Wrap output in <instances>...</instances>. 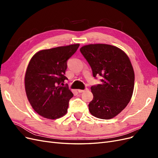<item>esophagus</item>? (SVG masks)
Masks as SVG:
<instances>
[{
	"mask_svg": "<svg viewBox=\"0 0 158 158\" xmlns=\"http://www.w3.org/2000/svg\"><path fill=\"white\" fill-rule=\"evenodd\" d=\"M88 88H85V89H78V92L79 93H82V92H86V91H88Z\"/></svg>",
	"mask_w": 158,
	"mask_h": 158,
	"instance_id": "esophagus-1",
	"label": "esophagus"
}]
</instances>
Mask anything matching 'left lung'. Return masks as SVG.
<instances>
[{
  "label": "left lung",
  "instance_id": "8db88e82",
  "mask_svg": "<svg viewBox=\"0 0 158 158\" xmlns=\"http://www.w3.org/2000/svg\"><path fill=\"white\" fill-rule=\"evenodd\" d=\"M81 53L92 70L94 77H102L101 84L91 87L94 98L89 111L94 117L110 119L125 109L132 98L135 73L125 52L107 44H90L81 47Z\"/></svg>",
  "mask_w": 158,
  "mask_h": 158
}]
</instances>
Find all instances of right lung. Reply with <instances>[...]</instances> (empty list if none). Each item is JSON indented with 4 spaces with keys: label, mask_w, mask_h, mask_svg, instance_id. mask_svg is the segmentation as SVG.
I'll use <instances>...</instances> for the list:
<instances>
[{
    "label": "right lung",
    "mask_w": 158,
    "mask_h": 158,
    "mask_svg": "<svg viewBox=\"0 0 158 158\" xmlns=\"http://www.w3.org/2000/svg\"><path fill=\"white\" fill-rule=\"evenodd\" d=\"M79 44L41 50L33 55L25 76V89L28 100L40 115L49 119L63 117L67 112L73 94L64 81L67 60Z\"/></svg>",
    "instance_id": "add662e5"
}]
</instances>
